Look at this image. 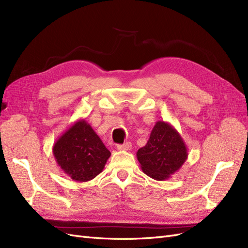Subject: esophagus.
<instances>
[{
	"label": "esophagus",
	"mask_w": 248,
	"mask_h": 248,
	"mask_svg": "<svg viewBox=\"0 0 248 248\" xmlns=\"http://www.w3.org/2000/svg\"><path fill=\"white\" fill-rule=\"evenodd\" d=\"M132 147L131 142L128 141V142H125V144L123 145H117V150H119V151H128V150H130Z\"/></svg>",
	"instance_id": "obj_1"
}]
</instances>
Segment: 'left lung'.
<instances>
[{"mask_svg": "<svg viewBox=\"0 0 248 248\" xmlns=\"http://www.w3.org/2000/svg\"><path fill=\"white\" fill-rule=\"evenodd\" d=\"M141 170L157 181L168 180L188 157L180 133L169 122L157 121L145 147L137 152Z\"/></svg>", "mask_w": 248, "mask_h": 248, "instance_id": "1", "label": "left lung"}]
</instances>
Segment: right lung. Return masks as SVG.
<instances>
[{
    "label": "right lung",
    "instance_id": "obj_1",
    "mask_svg": "<svg viewBox=\"0 0 248 248\" xmlns=\"http://www.w3.org/2000/svg\"><path fill=\"white\" fill-rule=\"evenodd\" d=\"M56 162L73 181L87 182L103 170L110 152L85 119L74 122L52 147Z\"/></svg>",
    "mask_w": 248,
    "mask_h": 248
}]
</instances>
